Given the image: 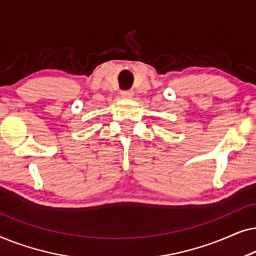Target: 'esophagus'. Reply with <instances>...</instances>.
I'll use <instances>...</instances> for the list:
<instances>
[{
  "mask_svg": "<svg viewBox=\"0 0 256 256\" xmlns=\"http://www.w3.org/2000/svg\"><path fill=\"white\" fill-rule=\"evenodd\" d=\"M134 96V92L132 90H122L121 92V96L124 98V99H130Z\"/></svg>",
  "mask_w": 256,
  "mask_h": 256,
  "instance_id": "esophagus-1",
  "label": "esophagus"
}]
</instances>
